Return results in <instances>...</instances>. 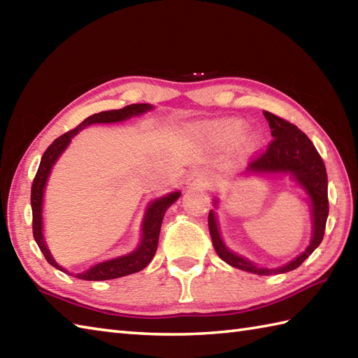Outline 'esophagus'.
Here are the masks:
<instances>
[{"mask_svg":"<svg viewBox=\"0 0 358 358\" xmlns=\"http://www.w3.org/2000/svg\"><path fill=\"white\" fill-rule=\"evenodd\" d=\"M189 185L196 186V187H209L212 185V177L209 172L199 169L194 171L191 175H189Z\"/></svg>","mask_w":358,"mask_h":358,"instance_id":"obj_1","label":"esophagus"}]
</instances>
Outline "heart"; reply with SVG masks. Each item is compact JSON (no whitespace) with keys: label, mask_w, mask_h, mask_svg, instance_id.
Returning <instances> with one entry per match:
<instances>
[{"label":"heart","mask_w":358,"mask_h":358,"mask_svg":"<svg viewBox=\"0 0 358 358\" xmlns=\"http://www.w3.org/2000/svg\"><path fill=\"white\" fill-rule=\"evenodd\" d=\"M243 129H245V124H243L241 121H237V120L223 121V123L212 126L209 129V135L220 143H232L240 138V135L243 134Z\"/></svg>","instance_id":"heart-1"}]
</instances>
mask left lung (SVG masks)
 Returning <instances> with one entry per match:
<instances>
[{"instance_id": "left-lung-1", "label": "left lung", "mask_w": 358, "mask_h": 358, "mask_svg": "<svg viewBox=\"0 0 358 358\" xmlns=\"http://www.w3.org/2000/svg\"><path fill=\"white\" fill-rule=\"evenodd\" d=\"M264 118L268 120L272 141L268 144L264 152L258 154L252 162L249 163L248 171L254 172H289L294 175V178L305 187L313 201V220H314V235L310 240V245L306 248L305 252L299 255L295 260L281 266L277 269L258 268L257 264L250 263L246 258L231 252L227 249L222 237H220L214 212H209V232L212 243L217 254L222 260L234 268L248 271L258 275H272V273H283L299 268L306 258L314 252L320 245L324 235L326 220L329 214V200H328V173L323 159L318 154L315 146L308 138L305 132H301L295 124L289 123L287 120L281 118L273 113L263 110Z\"/></svg>"}]
</instances>
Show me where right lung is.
<instances>
[{
    "label": "right lung",
    "instance_id": "add662e5",
    "mask_svg": "<svg viewBox=\"0 0 358 358\" xmlns=\"http://www.w3.org/2000/svg\"><path fill=\"white\" fill-rule=\"evenodd\" d=\"M152 109L150 104H129L124 106L123 109L118 110H106L100 113H94V115L87 117L83 123H80L77 127L72 129V131L63 134L62 136L53 141L50 146L45 149L43 154L41 163L38 166L36 175L32 183V191H30V203H32V231H34V238L36 241L38 248L41 249L43 255L45 257L53 268L66 272L62 266H58L57 262L53 260L50 255L48 246H45L44 238H43V223H41V209H43V194H44V186L45 181H48L49 172L52 169L53 163L57 162V158L62 155V152L67 148V144L71 143V138L73 135H77L81 129H85L89 124L94 123H115V121H123L129 117L140 115V113ZM180 196V192H173L166 196H162L155 201H152L149 206L146 217H144L143 222V237L140 246L136 248L134 252L112 258V260H106L101 263H96L92 268L87 269L86 272L77 273L75 277L81 280H90V281H100V280H112V278H120L124 275H131L134 272H138L146 268L150 263L152 258H154L158 246V237H159V227L163 223V217L166 209L171 206V204L177 200Z\"/></svg>",
    "mask_w": 358,
    "mask_h": 358
}]
</instances>
